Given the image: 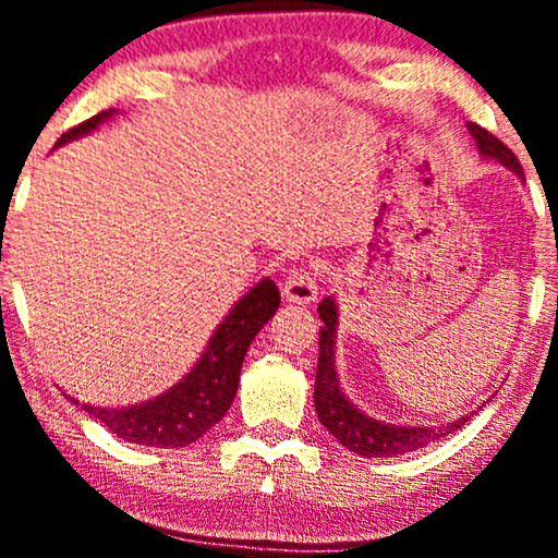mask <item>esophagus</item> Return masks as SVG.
<instances>
[{
    "label": "esophagus",
    "mask_w": 558,
    "mask_h": 558,
    "mask_svg": "<svg viewBox=\"0 0 558 558\" xmlns=\"http://www.w3.org/2000/svg\"><path fill=\"white\" fill-rule=\"evenodd\" d=\"M283 296L293 304H312L317 299V280L315 272L296 267V270L288 272L283 283Z\"/></svg>",
    "instance_id": "1"
}]
</instances>
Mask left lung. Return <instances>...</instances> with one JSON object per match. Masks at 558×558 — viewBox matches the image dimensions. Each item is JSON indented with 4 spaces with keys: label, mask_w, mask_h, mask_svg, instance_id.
<instances>
[{
    "label": "left lung",
    "mask_w": 558,
    "mask_h": 558,
    "mask_svg": "<svg viewBox=\"0 0 558 558\" xmlns=\"http://www.w3.org/2000/svg\"><path fill=\"white\" fill-rule=\"evenodd\" d=\"M472 138L477 141L480 155L496 159L504 168L524 178L520 159L514 157V151L509 146H504L493 133L485 131L475 123H470ZM319 319H323V330H319V360H317V380H315V409L317 417L328 430L336 435L338 444H343L349 451L360 453L367 459H380V457H399V453L417 451L427 444L446 438L453 430L464 425L472 414L459 417L448 425L440 427H414V425H386V422L367 417L360 412L349 399L343 396L341 383H338L336 373V325H338V306L336 299L328 296L319 301L317 306Z\"/></svg>",
    "instance_id": "1"
}]
</instances>
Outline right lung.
<instances>
[{
  "instance_id": "obj_1",
  "label": "right lung",
  "mask_w": 558,
  "mask_h": 558,
  "mask_svg": "<svg viewBox=\"0 0 558 558\" xmlns=\"http://www.w3.org/2000/svg\"><path fill=\"white\" fill-rule=\"evenodd\" d=\"M114 110H105L94 118L83 120L81 125L70 128L57 141V146L68 141L88 136L105 120H110ZM280 306V291L270 278L259 280L246 296L239 299V304L230 310V315L222 319L220 328L209 338V345L204 349L191 373L175 383L170 390L159 393L157 399L136 403V407H92L81 403L88 414H94L107 430L138 446L155 448H181L202 438L209 427L226 417V412L233 403L235 390L241 380V364L246 356L248 343L254 336L265 328L267 319L275 315ZM78 403L75 399H70Z\"/></svg>"
}]
</instances>
